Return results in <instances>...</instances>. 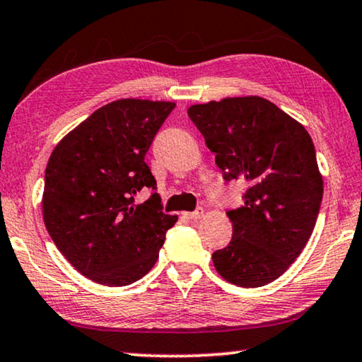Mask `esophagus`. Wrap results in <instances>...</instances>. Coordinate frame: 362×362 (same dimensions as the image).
Wrapping results in <instances>:
<instances>
[{
    "label": "esophagus",
    "mask_w": 362,
    "mask_h": 362,
    "mask_svg": "<svg viewBox=\"0 0 362 362\" xmlns=\"http://www.w3.org/2000/svg\"><path fill=\"white\" fill-rule=\"evenodd\" d=\"M203 214H204L203 208H198V209H195V211H192V213H183V216H185L187 219H192V221L202 219V218H203Z\"/></svg>",
    "instance_id": "obj_1"
}]
</instances>
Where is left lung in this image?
I'll use <instances>...</instances> for the list:
<instances>
[{
    "label": "left lung",
    "instance_id": "obj_1",
    "mask_svg": "<svg viewBox=\"0 0 362 362\" xmlns=\"http://www.w3.org/2000/svg\"><path fill=\"white\" fill-rule=\"evenodd\" d=\"M188 117L224 180L247 185L244 204L228 211L233 240L213 253L216 272L240 288L274 281L299 257L319 216L323 180L310 134L258 95L192 105Z\"/></svg>",
    "mask_w": 362,
    "mask_h": 362
}]
</instances>
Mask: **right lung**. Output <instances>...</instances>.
<instances>
[{
  "mask_svg": "<svg viewBox=\"0 0 362 362\" xmlns=\"http://www.w3.org/2000/svg\"><path fill=\"white\" fill-rule=\"evenodd\" d=\"M174 102L120 99L69 132L48 159L43 223L63 257L86 278L127 286L159 258L177 216L164 214L144 156ZM155 193L134 204L139 191Z\"/></svg>",
  "mask_w": 362,
  "mask_h": 362,
  "instance_id": "obj_1",
  "label": "right lung"
}]
</instances>
